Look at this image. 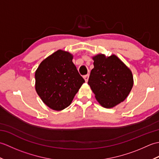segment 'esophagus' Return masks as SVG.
<instances>
[{
  "label": "esophagus",
  "instance_id": "1",
  "mask_svg": "<svg viewBox=\"0 0 159 159\" xmlns=\"http://www.w3.org/2000/svg\"><path fill=\"white\" fill-rule=\"evenodd\" d=\"M89 76V74H86V75H85V76H83L84 79H85V82H87V81H88Z\"/></svg>",
  "mask_w": 159,
  "mask_h": 159
}]
</instances>
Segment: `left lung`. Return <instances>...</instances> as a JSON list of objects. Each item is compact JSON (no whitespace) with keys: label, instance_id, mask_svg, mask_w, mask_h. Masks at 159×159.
Returning a JSON list of instances; mask_svg holds the SVG:
<instances>
[{"label":"left lung","instance_id":"1","mask_svg":"<svg viewBox=\"0 0 159 159\" xmlns=\"http://www.w3.org/2000/svg\"><path fill=\"white\" fill-rule=\"evenodd\" d=\"M94 67L91 71L88 84L96 100L102 107L111 108L126 98L133 86L130 69L116 55L93 57Z\"/></svg>","mask_w":159,"mask_h":159}]
</instances>
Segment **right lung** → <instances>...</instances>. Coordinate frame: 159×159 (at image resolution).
Masks as SVG:
<instances>
[{"instance_id":"right-lung-1","label":"right lung","mask_w":159,"mask_h":159,"mask_svg":"<svg viewBox=\"0 0 159 159\" xmlns=\"http://www.w3.org/2000/svg\"><path fill=\"white\" fill-rule=\"evenodd\" d=\"M72 55L57 50L40 63L35 72V89L50 109L68 107L85 80L72 62Z\"/></svg>"}]
</instances>
